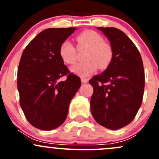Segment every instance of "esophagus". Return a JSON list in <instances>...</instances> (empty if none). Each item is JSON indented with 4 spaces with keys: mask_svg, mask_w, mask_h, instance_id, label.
Masks as SVG:
<instances>
[{
    "mask_svg": "<svg viewBox=\"0 0 159 159\" xmlns=\"http://www.w3.org/2000/svg\"><path fill=\"white\" fill-rule=\"evenodd\" d=\"M81 82H82V83H87L88 81H89V79H88V78H81Z\"/></svg>",
    "mask_w": 159,
    "mask_h": 159,
    "instance_id": "esophagus-1",
    "label": "esophagus"
}]
</instances>
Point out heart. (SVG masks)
Segmentation results:
<instances>
[{
  "mask_svg": "<svg viewBox=\"0 0 159 159\" xmlns=\"http://www.w3.org/2000/svg\"><path fill=\"white\" fill-rule=\"evenodd\" d=\"M76 41L79 51L87 49L84 55L86 61L72 66L71 72L79 76H89L98 68L105 69L109 66L113 58V49L100 34L92 30H84L76 37ZM58 54L62 61L67 65L76 62L78 51L69 41L66 40L61 44Z\"/></svg>",
  "mask_w": 159,
  "mask_h": 159,
  "instance_id": "obj_1",
  "label": "heart"
}]
</instances>
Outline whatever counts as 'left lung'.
<instances>
[{"instance_id": "8db88e82", "label": "left lung", "mask_w": 159, "mask_h": 159, "mask_svg": "<svg viewBox=\"0 0 159 159\" xmlns=\"http://www.w3.org/2000/svg\"><path fill=\"white\" fill-rule=\"evenodd\" d=\"M109 39L113 58L107 69L89 81L94 92L91 111L94 120L116 130L132 121L142 102L145 72L142 56L131 39L115 28H98Z\"/></svg>"}]
</instances>
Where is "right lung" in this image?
<instances>
[{
	"label": "right lung",
	"mask_w": 159,
	"mask_h": 159,
	"mask_svg": "<svg viewBox=\"0 0 159 159\" xmlns=\"http://www.w3.org/2000/svg\"><path fill=\"white\" fill-rule=\"evenodd\" d=\"M75 28H48L38 34L22 53L17 69L20 105L27 120L41 130L63 124L72 98L81 86L58 54L59 47ZM66 76L63 82L60 78Z\"/></svg>",
	"instance_id": "right-lung-1"
}]
</instances>
